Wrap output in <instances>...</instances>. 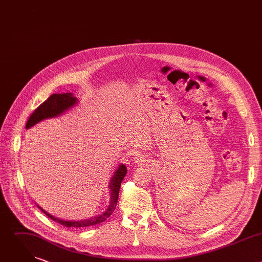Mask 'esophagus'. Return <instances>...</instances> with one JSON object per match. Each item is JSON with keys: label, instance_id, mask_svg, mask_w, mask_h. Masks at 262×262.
Segmentation results:
<instances>
[{"label": "esophagus", "instance_id": "obj_1", "mask_svg": "<svg viewBox=\"0 0 262 262\" xmlns=\"http://www.w3.org/2000/svg\"><path fill=\"white\" fill-rule=\"evenodd\" d=\"M136 161H137V160H136Z\"/></svg>", "mask_w": 262, "mask_h": 262}]
</instances>
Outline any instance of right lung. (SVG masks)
Here are the masks:
<instances>
[{
	"mask_svg": "<svg viewBox=\"0 0 262 262\" xmlns=\"http://www.w3.org/2000/svg\"><path fill=\"white\" fill-rule=\"evenodd\" d=\"M79 103V99L74 96L72 93H61V94H53L51 95L43 103H41L38 107H37L33 114L30 116L29 120L27 121L26 128L29 129L32 126L39 123L42 120L49 119V118H55L58 116L63 115L65 112L72 108L74 105ZM127 173V169L125 165L121 164L119 167L115 170L113 173V176L111 177L108 181V189H110V203L106 206V208L100 213L95 216H92L90 219L85 220H62L59 217H56L46 211L43 208H41L39 205L38 208L46 213L49 217L54 220L55 222H58L59 224L66 227H76V228H84V227H90L96 224H99L103 221H105L116 208L118 197H119V190L121 182L124 178V176Z\"/></svg>",
	"mask_w": 262,
	"mask_h": 262,
	"instance_id": "add662e5",
	"label": "right lung"
}]
</instances>
